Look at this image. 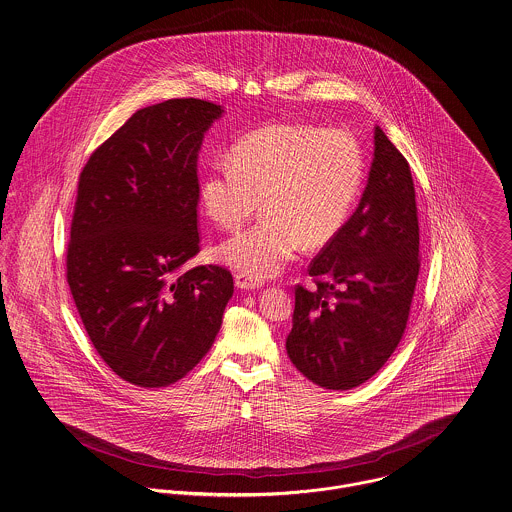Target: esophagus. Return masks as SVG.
<instances>
[{
	"instance_id": "1",
	"label": "esophagus",
	"mask_w": 512,
	"mask_h": 512,
	"mask_svg": "<svg viewBox=\"0 0 512 512\" xmlns=\"http://www.w3.org/2000/svg\"><path fill=\"white\" fill-rule=\"evenodd\" d=\"M234 285L238 289H246V291H252V289H260L264 283L260 279L250 278L246 274H236L234 276Z\"/></svg>"
}]
</instances>
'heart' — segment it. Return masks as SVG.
<instances>
[{
  "instance_id": "obj_1",
  "label": "heart",
  "mask_w": 512,
  "mask_h": 512,
  "mask_svg": "<svg viewBox=\"0 0 512 512\" xmlns=\"http://www.w3.org/2000/svg\"><path fill=\"white\" fill-rule=\"evenodd\" d=\"M362 180L360 142L344 129L279 123L246 133L211 160L201 201L223 229L252 217L260 197L264 217L227 238L219 258L250 278L276 276L303 244L321 248L342 231Z\"/></svg>"
}]
</instances>
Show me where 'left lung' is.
I'll return each mask as SVG.
<instances>
[{"instance_id": "8db88e82", "label": "left lung", "mask_w": 512, "mask_h": 512, "mask_svg": "<svg viewBox=\"0 0 512 512\" xmlns=\"http://www.w3.org/2000/svg\"><path fill=\"white\" fill-rule=\"evenodd\" d=\"M419 217L409 162L375 127L358 209L295 287L285 348L313 383L346 391L383 368L403 338L419 278Z\"/></svg>"}]
</instances>
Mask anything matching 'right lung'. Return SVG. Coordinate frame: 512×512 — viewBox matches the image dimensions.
I'll return each instance as SVG.
<instances>
[{"label": "right lung", "instance_id": "obj_1", "mask_svg": "<svg viewBox=\"0 0 512 512\" xmlns=\"http://www.w3.org/2000/svg\"><path fill=\"white\" fill-rule=\"evenodd\" d=\"M223 107L168 99L95 148L78 182L66 279L93 348L121 379L166 387L209 352L233 297L199 252L197 154Z\"/></svg>", "mask_w": 512, "mask_h": 512}]
</instances>
